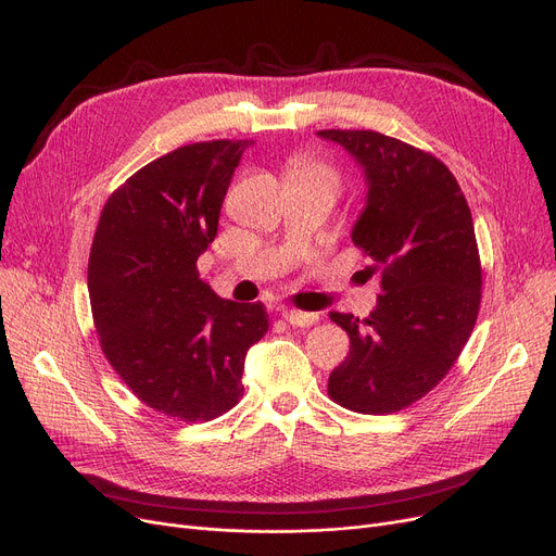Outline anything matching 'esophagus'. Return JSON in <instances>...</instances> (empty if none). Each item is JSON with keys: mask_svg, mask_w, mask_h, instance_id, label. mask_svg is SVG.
I'll return each mask as SVG.
<instances>
[{"mask_svg": "<svg viewBox=\"0 0 556 556\" xmlns=\"http://www.w3.org/2000/svg\"><path fill=\"white\" fill-rule=\"evenodd\" d=\"M281 317L293 327H311L319 319L317 313H306V311H295V308H281Z\"/></svg>", "mask_w": 556, "mask_h": 556, "instance_id": "34e87169", "label": "esophagus"}]
</instances>
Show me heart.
Listing matches in <instances>:
<instances>
[{
	"label": "heart",
	"instance_id": "b5f03b06",
	"mask_svg": "<svg viewBox=\"0 0 556 556\" xmlns=\"http://www.w3.org/2000/svg\"><path fill=\"white\" fill-rule=\"evenodd\" d=\"M290 180L293 182H319V185L329 187L333 193L340 187L338 170L331 164L317 160L313 155H298L293 162H290Z\"/></svg>",
	"mask_w": 556,
	"mask_h": 556
}]
</instances>
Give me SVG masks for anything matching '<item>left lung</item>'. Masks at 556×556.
Returning a JSON list of instances; mask_svg holds the SVG:
<instances>
[{
  "label": "left lung",
  "instance_id": "obj_1",
  "mask_svg": "<svg viewBox=\"0 0 556 556\" xmlns=\"http://www.w3.org/2000/svg\"><path fill=\"white\" fill-rule=\"evenodd\" d=\"M363 166L367 207L352 241L381 277L363 323L331 311L349 356L329 376V396L361 415H392L426 396L459 358L482 298L469 202L434 155L376 130H319Z\"/></svg>",
  "mask_w": 556,
  "mask_h": 556
}]
</instances>
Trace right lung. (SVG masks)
I'll return each instance as SVG.
<instances>
[{
	"instance_id": "right-lung-1",
	"label": "right lung",
	"mask_w": 556,
	"mask_h": 556,
	"mask_svg": "<svg viewBox=\"0 0 556 556\" xmlns=\"http://www.w3.org/2000/svg\"><path fill=\"white\" fill-rule=\"evenodd\" d=\"M250 139L182 146L116 189L94 231L87 290L99 342L128 390L178 421H212L243 396L248 349L268 331L261 302L220 300L198 277Z\"/></svg>"
}]
</instances>
